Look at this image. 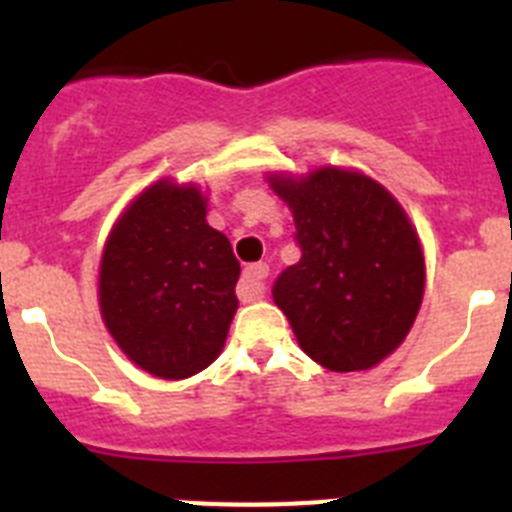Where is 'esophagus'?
I'll list each match as a JSON object with an SVG mask.
<instances>
[{"instance_id": "esophagus-1", "label": "esophagus", "mask_w": 512, "mask_h": 512, "mask_svg": "<svg viewBox=\"0 0 512 512\" xmlns=\"http://www.w3.org/2000/svg\"><path fill=\"white\" fill-rule=\"evenodd\" d=\"M269 277V266L251 264L243 269V277L238 282V297L241 302H256L264 297V279Z\"/></svg>"}]
</instances>
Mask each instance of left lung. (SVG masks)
<instances>
[{
	"mask_svg": "<svg viewBox=\"0 0 512 512\" xmlns=\"http://www.w3.org/2000/svg\"><path fill=\"white\" fill-rule=\"evenodd\" d=\"M302 256L274 282L297 343L330 372L372 369L405 341L423 302L420 238L400 202L359 171L269 176Z\"/></svg>",
	"mask_w": 512,
	"mask_h": 512,
	"instance_id": "left-lung-1",
	"label": "left lung"
}]
</instances>
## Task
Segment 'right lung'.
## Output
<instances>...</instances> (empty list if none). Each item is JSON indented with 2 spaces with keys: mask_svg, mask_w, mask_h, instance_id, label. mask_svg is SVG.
<instances>
[{
  "mask_svg": "<svg viewBox=\"0 0 512 512\" xmlns=\"http://www.w3.org/2000/svg\"><path fill=\"white\" fill-rule=\"evenodd\" d=\"M205 217L200 189L161 179L130 202L104 243L102 320L122 354L153 377L207 369L238 310L241 264Z\"/></svg>",
  "mask_w": 512,
  "mask_h": 512,
  "instance_id": "obj_1",
  "label": "right lung"
}]
</instances>
